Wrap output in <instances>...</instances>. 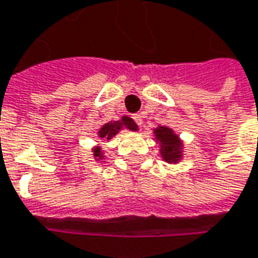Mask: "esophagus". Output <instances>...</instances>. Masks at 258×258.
I'll return each mask as SVG.
<instances>
[{
	"label": "esophagus",
	"instance_id": "esophagus-1",
	"mask_svg": "<svg viewBox=\"0 0 258 258\" xmlns=\"http://www.w3.org/2000/svg\"><path fill=\"white\" fill-rule=\"evenodd\" d=\"M133 120H134L137 125H140V127H141V125H142V117H141V114H134V116H133Z\"/></svg>",
	"mask_w": 258,
	"mask_h": 258
}]
</instances>
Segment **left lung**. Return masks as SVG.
I'll return each instance as SVG.
<instances>
[{
    "instance_id": "8db88e82",
    "label": "left lung",
    "mask_w": 258,
    "mask_h": 258,
    "mask_svg": "<svg viewBox=\"0 0 258 258\" xmlns=\"http://www.w3.org/2000/svg\"><path fill=\"white\" fill-rule=\"evenodd\" d=\"M156 141L160 142V155L165 162L177 163L181 159V141L174 134L172 128L167 127H158L155 130Z\"/></svg>"
}]
</instances>
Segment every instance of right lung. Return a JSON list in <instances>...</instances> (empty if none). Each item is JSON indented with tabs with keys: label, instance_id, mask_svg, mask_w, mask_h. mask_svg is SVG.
<instances>
[{
	"label": "right lung",
	"instance_id": "right-lung-1",
	"mask_svg": "<svg viewBox=\"0 0 258 258\" xmlns=\"http://www.w3.org/2000/svg\"><path fill=\"white\" fill-rule=\"evenodd\" d=\"M128 128L131 131H137L138 127H137V124L134 123V120L133 118H130V117L124 116L120 121H114V123H106L104 125H102V128L99 130V138H104V140H110L111 137H114V135L120 131L121 128ZM93 156L98 159H102L103 158V154H102V149L99 147H96L93 149Z\"/></svg>",
	"mask_w": 258,
	"mask_h": 258
}]
</instances>
